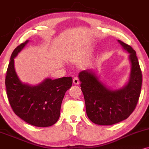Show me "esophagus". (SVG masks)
I'll use <instances>...</instances> for the list:
<instances>
[{
	"label": "esophagus",
	"instance_id": "obj_1",
	"mask_svg": "<svg viewBox=\"0 0 149 149\" xmlns=\"http://www.w3.org/2000/svg\"><path fill=\"white\" fill-rule=\"evenodd\" d=\"M73 82L75 85H78L79 84V78L78 77H74L73 79Z\"/></svg>",
	"mask_w": 149,
	"mask_h": 149
}]
</instances>
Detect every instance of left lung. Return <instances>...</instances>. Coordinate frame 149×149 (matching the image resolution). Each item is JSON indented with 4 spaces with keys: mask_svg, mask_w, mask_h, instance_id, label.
<instances>
[{
    "mask_svg": "<svg viewBox=\"0 0 149 149\" xmlns=\"http://www.w3.org/2000/svg\"><path fill=\"white\" fill-rule=\"evenodd\" d=\"M118 42L130 53L131 71L126 87L119 90H111L105 87L90 70L79 73L87 115L98 125L110 126L126 119L135 110L140 96L142 74L136 52L121 40Z\"/></svg>",
    "mask_w": 149,
    "mask_h": 149,
    "instance_id": "1",
    "label": "left lung"
}]
</instances>
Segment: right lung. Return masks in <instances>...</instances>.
Listing matches in <instances>:
<instances>
[{"mask_svg":"<svg viewBox=\"0 0 149 149\" xmlns=\"http://www.w3.org/2000/svg\"><path fill=\"white\" fill-rule=\"evenodd\" d=\"M28 42L18 46L11 55L5 76L7 96L14 113L26 123L37 127L51 126L60 117L61 104L72 85V77L48 78L37 86L22 83L15 72L14 58Z\"/></svg>","mask_w":149,"mask_h":149,"instance_id":"obj_1","label":"right lung"}]
</instances>
